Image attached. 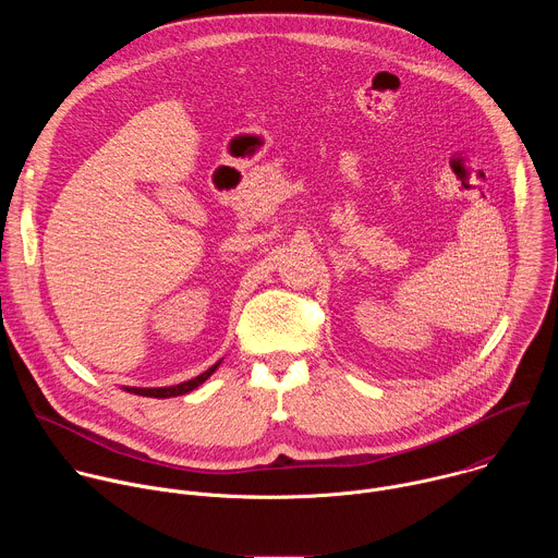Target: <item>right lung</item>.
<instances>
[{
  "label": "right lung",
  "instance_id": "right-lung-1",
  "mask_svg": "<svg viewBox=\"0 0 558 558\" xmlns=\"http://www.w3.org/2000/svg\"><path fill=\"white\" fill-rule=\"evenodd\" d=\"M218 364L220 362H216L211 368H207L205 373H201L198 377H194V379H187V381H183V384H177V386H168V388H128L130 392H134V395H145V397H158V400H166V397H177V395H185V392H190V390H194L196 386H201L216 368H218Z\"/></svg>",
  "mask_w": 558,
  "mask_h": 558
}]
</instances>
